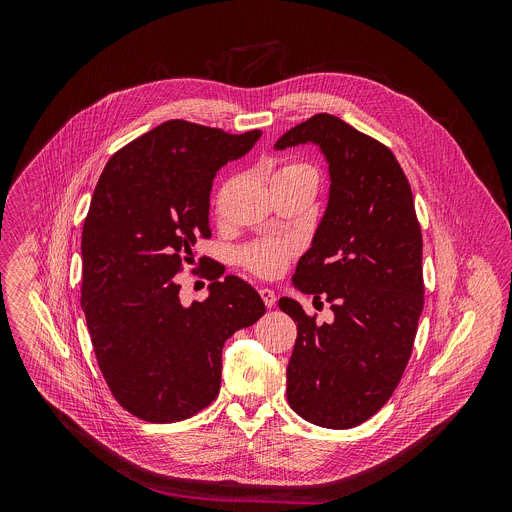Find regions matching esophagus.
Masks as SVG:
<instances>
[{
	"mask_svg": "<svg viewBox=\"0 0 512 512\" xmlns=\"http://www.w3.org/2000/svg\"><path fill=\"white\" fill-rule=\"evenodd\" d=\"M259 296H261V300H263V304L267 306V308H273L275 306V291L273 289H269V287H263V289H259Z\"/></svg>",
	"mask_w": 512,
	"mask_h": 512,
	"instance_id": "esophagus-1",
	"label": "esophagus"
}]
</instances>
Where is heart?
<instances>
[{
  "mask_svg": "<svg viewBox=\"0 0 512 512\" xmlns=\"http://www.w3.org/2000/svg\"><path fill=\"white\" fill-rule=\"evenodd\" d=\"M291 172H312L310 166L306 164H298V162H289L285 166H281L275 176H283V174H291ZM273 176V178H275ZM296 255V243L289 239H263L259 243L249 245L243 253L241 259L245 263L247 269H251L253 273H257L259 277H277L281 275L289 261L294 259Z\"/></svg>",
  "mask_w": 512,
  "mask_h": 512,
  "instance_id": "heart-1",
  "label": "heart"
}]
</instances>
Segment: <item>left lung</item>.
<instances>
[{
    "mask_svg": "<svg viewBox=\"0 0 512 512\" xmlns=\"http://www.w3.org/2000/svg\"><path fill=\"white\" fill-rule=\"evenodd\" d=\"M320 145L330 196L294 285L326 298L332 324H316L291 298L298 322L287 364V403L306 421L348 429L373 417L397 389L423 310L421 229L411 186L393 152L346 121L318 113L285 131L275 150Z\"/></svg>",
    "mask_w": 512,
    "mask_h": 512,
    "instance_id": "1",
    "label": "left lung"
}]
</instances>
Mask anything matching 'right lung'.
Returning a JSON list of instances; mask_svg holds the SVG:
<instances>
[{"label": "right lung", "mask_w": 512, "mask_h": 512, "mask_svg": "<svg viewBox=\"0 0 512 512\" xmlns=\"http://www.w3.org/2000/svg\"><path fill=\"white\" fill-rule=\"evenodd\" d=\"M259 137L172 119L113 154L97 182L81 241V306L109 391L143 421L174 423L208 407L221 391L227 338L265 314L237 275L206 271L210 294L192 306H182L176 281L196 241L210 239L216 172Z\"/></svg>", "instance_id": "add662e5"}]
</instances>
